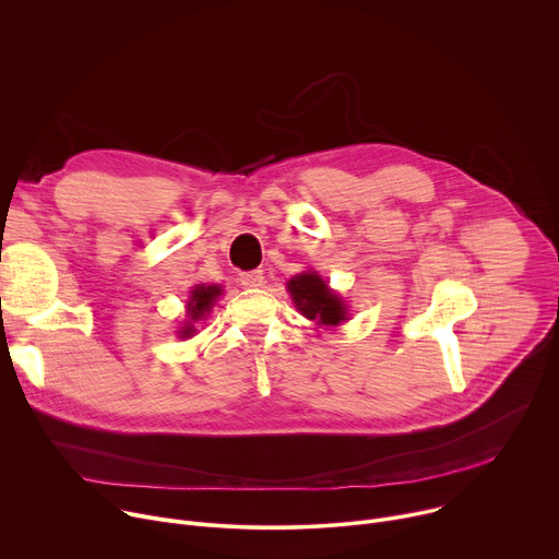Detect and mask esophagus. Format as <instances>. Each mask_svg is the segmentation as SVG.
I'll list each match as a JSON object with an SVG mask.
<instances>
[{
    "mask_svg": "<svg viewBox=\"0 0 559 559\" xmlns=\"http://www.w3.org/2000/svg\"><path fill=\"white\" fill-rule=\"evenodd\" d=\"M238 281H241L243 287H261L263 285V272L261 270L241 272V274H238Z\"/></svg>",
    "mask_w": 559,
    "mask_h": 559,
    "instance_id": "1",
    "label": "esophagus"
}]
</instances>
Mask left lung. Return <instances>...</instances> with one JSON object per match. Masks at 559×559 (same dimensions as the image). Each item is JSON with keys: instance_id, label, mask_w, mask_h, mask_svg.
I'll use <instances>...</instances> for the list:
<instances>
[{"instance_id": "left-lung-1", "label": "left lung", "mask_w": 559, "mask_h": 559, "mask_svg": "<svg viewBox=\"0 0 559 559\" xmlns=\"http://www.w3.org/2000/svg\"><path fill=\"white\" fill-rule=\"evenodd\" d=\"M287 289L300 313H305L309 321H318L321 325H338L347 318L343 300L313 272L294 276L287 283Z\"/></svg>"}]
</instances>
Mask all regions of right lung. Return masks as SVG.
<instances>
[{
	"instance_id": "1",
	"label": "right lung",
	"mask_w": 559,
	"mask_h": 559,
	"mask_svg": "<svg viewBox=\"0 0 559 559\" xmlns=\"http://www.w3.org/2000/svg\"><path fill=\"white\" fill-rule=\"evenodd\" d=\"M221 294V287H216V285H199L197 289H192V296H190V300H188V316H190V321L192 323H197V321H201V318L210 311V307L214 305V300H216V296ZM192 323H188V328H183L181 330V338H190L192 334H194V325Z\"/></svg>"
}]
</instances>
